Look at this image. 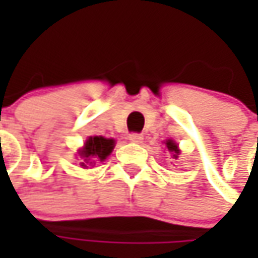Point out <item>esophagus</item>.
Segmentation results:
<instances>
[{"label":"esophagus","mask_w":258,"mask_h":258,"mask_svg":"<svg viewBox=\"0 0 258 258\" xmlns=\"http://www.w3.org/2000/svg\"><path fill=\"white\" fill-rule=\"evenodd\" d=\"M127 139L132 142V144H141L142 142V139H144V136L141 134H131L127 136Z\"/></svg>","instance_id":"esophagus-1"}]
</instances>
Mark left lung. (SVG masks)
<instances>
[{"label": "left lung", "instance_id": "8db88e82", "mask_svg": "<svg viewBox=\"0 0 258 258\" xmlns=\"http://www.w3.org/2000/svg\"><path fill=\"white\" fill-rule=\"evenodd\" d=\"M165 145H166V148H168V151H169V152L172 154V158H175V159H176V158L179 156V154H181V151H179V148H178V145L175 144V142H173L172 139H168V141L165 142Z\"/></svg>", "mask_w": 258, "mask_h": 258}]
</instances>
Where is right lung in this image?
<instances>
[{"label": "right lung", "mask_w": 258, "mask_h": 258, "mask_svg": "<svg viewBox=\"0 0 258 258\" xmlns=\"http://www.w3.org/2000/svg\"><path fill=\"white\" fill-rule=\"evenodd\" d=\"M114 148V139H107L103 136H90L85 142V146L79 149V156L83 159L82 166L89 168L97 164L99 161H104L112 154Z\"/></svg>", "instance_id": "add662e5"}]
</instances>
